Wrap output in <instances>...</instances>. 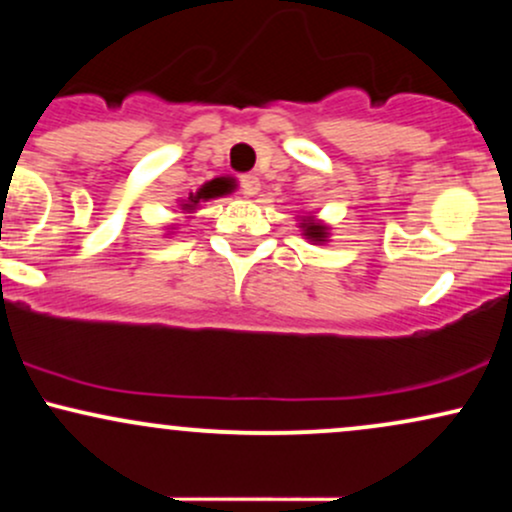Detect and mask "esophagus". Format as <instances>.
I'll return each instance as SVG.
<instances>
[{"mask_svg":"<svg viewBox=\"0 0 512 512\" xmlns=\"http://www.w3.org/2000/svg\"><path fill=\"white\" fill-rule=\"evenodd\" d=\"M240 192H243L245 197H255L257 192H260V178H257V175H245V178L240 180Z\"/></svg>","mask_w":512,"mask_h":512,"instance_id":"1","label":"esophagus"}]
</instances>
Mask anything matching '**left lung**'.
Masks as SVG:
<instances>
[{
    "mask_svg": "<svg viewBox=\"0 0 512 512\" xmlns=\"http://www.w3.org/2000/svg\"><path fill=\"white\" fill-rule=\"evenodd\" d=\"M298 221H301L298 223V228L303 231L305 240H310L313 245H325L327 240H330V226H327V223H322L320 219H315L313 214L301 216Z\"/></svg>",
    "mask_w": 512,
    "mask_h": 512,
    "instance_id": "left-lung-1",
    "label": "left lung"
}]
</instances>
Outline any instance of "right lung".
<instances>
[{
    "label": "right lung",
    "mask_w": 512,
    "mask_h": 512,
    "mask_svg": "<svg viewBox=\"0 0 512 512\" xmlns=\"http://www.w3.org/2000/svg\"><path fill=\"white\" fill-rule=\"evenodd\" d=\"M228 192H231V187H228L226 180H219V182L211 180V182H207V185L199 187L197 192H190V197H187V199H180V204H178L180 214H187L185 219H192V214H195V211L199 209V204L209 202V199L228 195ZM175 228H178V226H168L166 236H170V233H175Z\"/></svg>",
    "instance_id": "obj_1"
}]
</instances>
